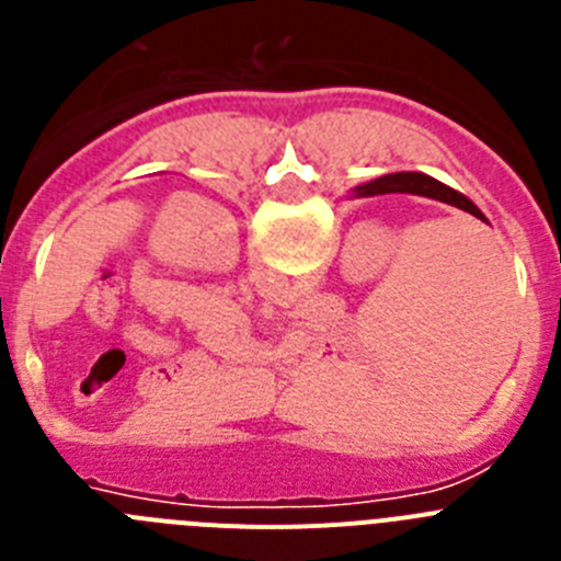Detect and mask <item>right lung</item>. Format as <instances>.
Masks as SVG:
<instances>
[{
  "label": "right lung",
  "instance_id": "right-lung-1",
  "mask_svg": "<svg viewBox=\"0 0 561 561\" xmlns=\"http://www.w3.org/2000/svg\"><path fill=\"white\" fill-rule=\"evenodd\" d=\"M385 193H410V196H427V199L460 207V210L472 213L474 219L485 221V216L478 210V205H474L472 199H466L463 193L455 191V187H449V185H444V182L433 180V176H427V173H413V171L388 173V176H379V180H370V182H365V185L354 187V191H351V199L385 196Z\"/></svg>",
  "mask_w": 561,
  "mask_h": 561
}]
</instances>
